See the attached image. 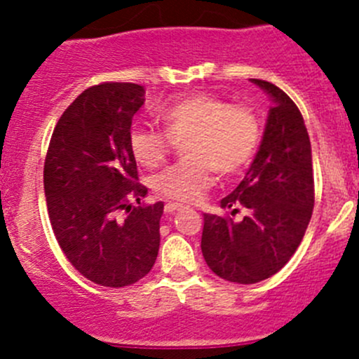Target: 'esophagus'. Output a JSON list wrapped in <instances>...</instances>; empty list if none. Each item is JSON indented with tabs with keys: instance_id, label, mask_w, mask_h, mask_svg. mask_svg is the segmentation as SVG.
<instances>
[{
	"instance_id": "obj_1",
	"label": "esophagus",
	"mask_w": 359,
	"mask_h": 359,
	"mask_svg": "<svg viewBox=\"0 0 359 359\" xmlns=\"http://www.w3.org/2000/svg\"><path fill=\"white\" fill-rule=\"evenodd\" d=\"M184 206L182 205H179V203H166L165 205V212L166 213H175V212H179V210H182Z\"/></svg>"
}]
</instances>
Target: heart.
<instances>
[{"label":"heart","instance_id":"1","mask_svg":"<svg viewBox=\"0 0 359 359\" xmlns=\"http://www.w3.org/2000/svg\"><path fill=\"white\" fill-rule=\"evenodd\" d=\"M163 132L133 128L128 137L130 153L144 168L154 170L168 158L173 144H184L189 159L170 166L153 179V189L161 198L196 203L213 182V170L220 175L241 172L255 154L260 125L247 106H229L219 97L198 93L180 99L158 112Z\"/></svg>","mask_w":359,"mask_h":359}]
</instances>
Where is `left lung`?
<instances>
[{
  "mask_svg": "<svg viewBox=\"0 0 359 359\" xmlns=\"http://www.w3.org/2000/svg\"><path fill=\"white\" fill-rule=\"evenodd\" d=\"M273 106L259 151L236 189L220 206L247 208L243 220L203 213L201 252L222 280L252 285L276 274L290 260L309 226L314 206L313 154L304 118L276 85L250 79Z\"/></svg>",
  "mask_w": 359,
  "mask_h": 359,
  "instance_id": "obj_1",
  "label": "left lung"
}]
</instances>
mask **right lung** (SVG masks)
Listing matches in <instances>:
<instances>
[{
  "label": "right lung",
  "mask_w": 359,
  "mask_h": 359,
  "mask_svg": "<svg viewBox=\"0 0 359 359\" xmlns=\"http://www.w3.org/2000/svg\"><path fill=\"white\" fill-rule=\"evenodd\" d=\"M144 100L146 90L133 83L85 90L60 116L46 153L43 184L53 233L76 271L100 287L133 285L158 257L163 201L132 206L147 194L128 146Z\"/></svg>",
  "instance_id": "obj_1"
}]
</instances>
